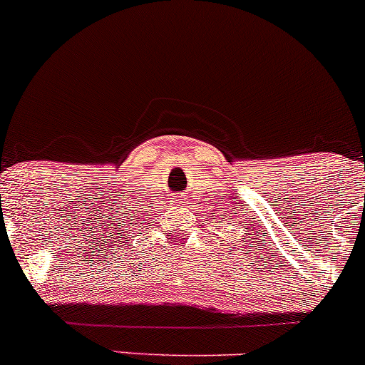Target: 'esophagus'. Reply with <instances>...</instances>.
<instances>
[{"label": "esophagus", "mask_w": 365, "mask_h": 365, "mask_svg": "<svg viewBox=\"0 0 365 365\" xmlns=\"http://www.w3.org/2000/svg\"><path fill=\"white\" fill-rule=\"evenodd\" d=\"M178 203H179V205H181V203H184V198L179 197V198H178Z\"/></svg>", "instance_id": "esophagus-1"}]
</instances>
